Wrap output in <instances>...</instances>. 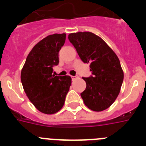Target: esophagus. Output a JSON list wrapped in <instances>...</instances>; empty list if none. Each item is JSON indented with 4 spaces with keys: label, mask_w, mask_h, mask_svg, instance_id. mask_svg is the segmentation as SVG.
Here are the masks:
<instances>
[{
    "label": "esophagus",
    "mask_w": 146,
    "mask_h": 146,
    "mask_svg": "<svg viewBox=\"0 0 146 146\" xmlns=\"http://www.w3.org/2000/svg\"><path fill=\"white\" fill-rule=\"evenodd\" d=\"M77 78V77H76V76H72V80H76Z\"/></svg>",
    "instance_id": "esophagus-1"
}]
</instances>
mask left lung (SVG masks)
Wrapping results in <instances>:
<instances>
[{"mask_svg":"<svg viewBox=\"0 0 146 146\" xmlns=\"http://www.w3.org/2000/svg\"><path fill=\"white\" fill-rule=\"evenodd\" d=\"M81 60L90 64L92 75L82 77L86 88L81 93L85 104L96 112L108 109L118 97L123 80V72L116 54L104 40L91 32L69 35Z\"/></svg>","mask_w":146,"mask_h":146,"instance_id":"8db88e82","label":"left lung"}]
</instances>
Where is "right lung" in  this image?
<instances>
[{"label": "right lung", "mask_w": 146, "mask_h": 146, "mask_svg": "<svg viewBox=\"0 0 146 146\" xmlns=\"http://www.w3.org/2000/svg\"><path fill=\"white\" fill-rule=\"evenodd\" d=\"M66 41V33L49 35L35 45L21 71V82L26 96L38 110L54 114L63 108L72 84L69 76L52 74L59 63L58 52Z\"/></svg>", "instance_id": "obj_1"}]
</instances>
